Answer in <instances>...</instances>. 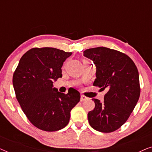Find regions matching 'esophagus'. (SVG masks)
<instances>
[{"instance_id":"esophagus-1","label":"esophagus","mask_w":152,"mask_h":152,"mask_svg":"<svg viewBox=\"0 0 152 152\" xmlns=\"http://www.w3.org/2000/svg\"><path fill=\"white\" fill-rule=\"evenodd\" d=\"M86 99H87V97L84 96V95H81V98H80V100L81 101L83 102V101L86 100Z\"/></svg>"}]
</instances>
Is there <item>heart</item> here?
Instances as JSON below:
<instances>
[{"instance_id": "obj_1", "label": "heart", "mask_w": 152, "mask_h": 152, "mask_svg": "<svg viewBox=\"0 0 152 152\" xmlns=\"http://www.w3.org/2000/svg\"><path fill=\"white\" fill-rule=\"evenodd\" d=\"M86 61V60H85V61Z\"/></svg>"}]
</instances>
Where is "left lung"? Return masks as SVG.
<instances>
[{
	"instance_id": "8db88e82",
	"label": "left lung",
	"mask_w": 152,
	"mask_h": 152,
	"mask_svg": "<svg viewBox=\"0 0 152 152\" xmlns=\"http://www.w3.org/2000/svg\"><path fill=\"white\" fill-rule=\"evenodd\" d=\"M84 56L96 66L93 86L108 89L102 102L93 99L95 108L88 112V122L98 132H113L125 123L138 101L140 87L138 69L129 56L108 48L87 49Z\"/></svg>"
}]
</instances>
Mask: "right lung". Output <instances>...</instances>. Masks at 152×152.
Masks as SVG:
<instances>
[{"instance_id": "add662e5", "label": "right lung", "mask_w": 152, "mask_h": 152, "mask_svg": "<svg viewBox=\"0 0 152 152\" xmlns=\"http://www.w3.org/2000/svg\"><path fill=\"white\" fill-rule=\"evenodd\" d=\"M72 53L55 48H34L20 58L13 75L16 97L33 125L55 132L69 122L70 111L80 100L75 89L67 94L53 88V81L62 77L61 67Z\"/></svg>"}]
</instances>
